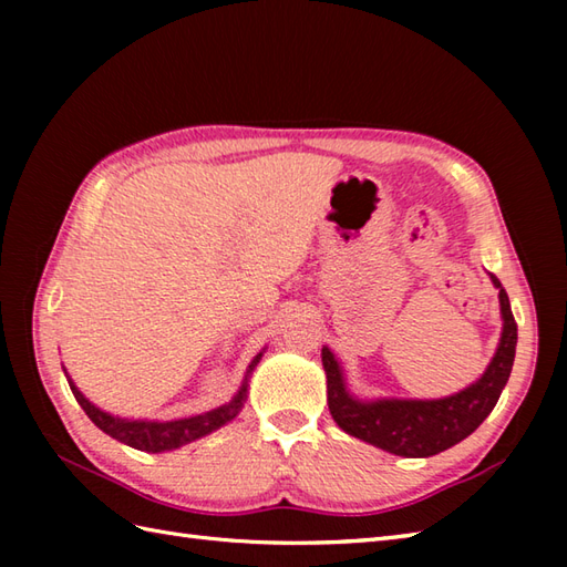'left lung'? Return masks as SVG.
I'll use <instances>...</instances> for the list:
<instances>
[{"mask_svg":"<svg viewBox=\"0 0 567 567\" xmlns=\"http://www.w3.org/2000/svg\"><path fill=\"white\" fill-rule=\"evenodd\" d=\"M492 282L499 290L504 319L499 348L483 378L470 384L467 390L445 396V400L358 402L346 392L341 368L336 363L333 353L329 348H321V363L327 370L329 412L336 424L360 441L404 457L436 455L467 439L495 409L504 384L509 380L516 353V321L509 297L495 275H492Z\"/></svg>","mask_w":567,"mask_h":567,"instance_id":"obj_1","label":"left lung"}]
</instances>
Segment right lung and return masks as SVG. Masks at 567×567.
<instances>
[{
    "label": "right lung",
    "mask_w": 567,
    "mask_h": 567,
    "mask_svg": "<svg viewBox=\"0 0 567 567\" xmlns=\"http://www.w3.org/2000/svg\"><path fill=\"white\" fill-rule=\"evenodd\" d=\"M258 360L260 355L252 360L250 370L256 368ZM70 390L75 394L78 404L84 409V414L94 421V426H100L104 433H110L112 439L131 445V449L148 451V453L173 451L189 441L207 436V433L228 424V421L240 412V406H244V400H246V384H244L231 402L219 409H212L207 414L179 419V421H126V419H114L112 414L100 412L97 406L84 400L82 392L72 382H70Z\"/></svg>",
    "instance_id": "right-lung-1"
}]
</instances>
